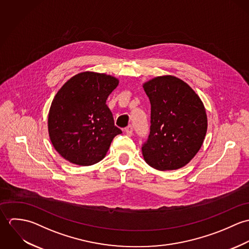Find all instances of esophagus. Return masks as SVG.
<instances>
[{
  "label": "esophagus",
  "instance_id": "1",
  "mask_svg": "<svg viewBox=\"0 0 249 249\" xmlns=\"http://www.w3.org/2000/svg\"><path fill=\"white\" fill-rule=\"evenodd\" d=\"M124 132L126 133L127 136H131V135L133 134V128H132V126H131V125H128L127 127H125V128H124Z\"/></svg>",
  "mask_w": 249,
  "mask_h": 249
}]
</instances>
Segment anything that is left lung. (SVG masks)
Segmentation results:
<instances>
[{"label": "left lung", "mask_w": 249, "mask_h": 249, "mask_svg": "<svg viewBox=\"0 0 249 249\" xmlns=\"http://www.w3.org/2000/svg\"><path fill=\"white\" fill-rule=\"evenodd\" d=\"M150 102V131L142 144L146 164L159 171L178 170L200 149L207 131V115L198 95L174 75L142 84Z\"/></svg>", "instance_id": "left-lung-1"}]
</instances>
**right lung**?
<instances>
[{
	"label": "right lung",
	"instance_id": "right-lung-1",
	"mask_svg": "<svg viewBox=\"0 0 249 249\" xmlns=\"http://www.w3.org/2000/svg\"><path fill=\"white\" fill-rule=\"evenodd\" d=\"M119 79L106 73L83 71L58 90L50 108L48 129L55 150L71 164L91 166L103 160L115 136L107 100Z\"/></svg>",
	"mask_w": 249,
	"mask_h": 249
}]
</instances>
